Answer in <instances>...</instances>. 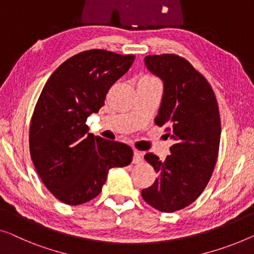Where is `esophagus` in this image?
<instances>
[{"label":"esophagus","mask_w":254,"mask_h":254,"mask_svg":"<svg viewBox=\"0 0 254 254\" xmlns=\"http://www.w3.org/2000/svg\"><path fill=\"white\" fill-rule=\"evenodd\" d=\"M133 162L134 164H138L140 162H142V153L141 151H138V150H134L133 153Z\"/></svg>","instance_id":"esophagus-1"}]
</instances>
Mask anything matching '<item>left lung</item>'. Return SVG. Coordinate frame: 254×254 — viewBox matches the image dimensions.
<instances>
[{
    "label": "left lung",
    "instance_id": "8db88e82",
    "mask_svg": "<svg viewBox=\"0 0 254 254\" xmlns=\"http://www.w3.org/2000/svg\"><path fill=\"white\" fill-rule=\"evenodd\" d=\"M145 64L164 85L155 123L175 143L164 161L145 155L158 176L141 196L154 209L175 212L202 194L213 172L221 134L218 103L210 83L183 57L150 55Z\"/></svg>",
    "mask_w": 254,
    "mask_h": 254
}]
</instances>
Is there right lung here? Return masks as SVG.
Instances as JSON below:
<instances>
[{
    "label": "right lung",
    "mask_w": 254,
    "mask_h": 254,
    "mask_svg": "<svg viewBox=\"0 0 254 254\" xmlns=\"http://www.w3.org/2000/svg\"><path fill=\"white\" fill-rule=\"evenodd\" d=\"M133 62V55L86 50L45 83L30 121L29 151L44 186L63 203L89 202L100 194L109 169L131 163V147L94 137L85 123Z\"/></svg>",
    "instance_id": "1"
}]
</instances>
